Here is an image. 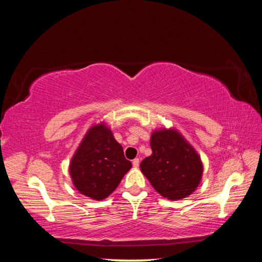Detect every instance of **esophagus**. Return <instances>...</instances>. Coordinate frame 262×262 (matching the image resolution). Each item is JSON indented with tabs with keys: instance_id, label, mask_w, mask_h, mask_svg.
<instances>
[{
	"instance_id": "esophagus-1",
	"label": "esophagus",
	"mask_w": 262,
	"mask_h": 262,
	"mask_svg": "<svg viewBox=\"0 0 262 262\" xmlns=\"http://www.w3.org/2000/svg\"><path fill=\"white\" fill-rule=\"evenodd\" d=\"M139 165H140V159L139 158H135L134 161H133V166L139 167Z\"/></svg>"
}]
</instances>
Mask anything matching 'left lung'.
Listing matches in <instances>:
<instances>
[{
	"label": "left lung",
	"mask_w": 262,
	"mask_h": 262,
	"mask_svg": "<svg viewBox=\"0 0 262 262\" xmlns=\"http://www.w3.org/2000/svg\"><path fill=\"white\" fill-rule=\"evenodd\" d=\"M150 145L152 155L142 161L141 171L152 187L168 200L192 194L202 176V164L195 150L171 129L152 133Z\"/></svg>",
	"instance_id": "8db88e82"
}]
</instances>
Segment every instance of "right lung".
Returning a JSON list of instances; mask_svg holds the SVG:
<instances>
[{"label":"right lung","mask_w":262,"mask_h":262,"mask_svg":"<svg viewBox=\"0 0 262 262\" xmlns=\"http://www.w3.org/2000/svg\"><path fill=\"white\" fill-rule=\"evenodd\" d=\"M130 167L122 147L101 123L86 133L70 163V176L79 193L103 200L118 187Z\"/></svg>","instance_id":"add662e5"}]
</instances>
